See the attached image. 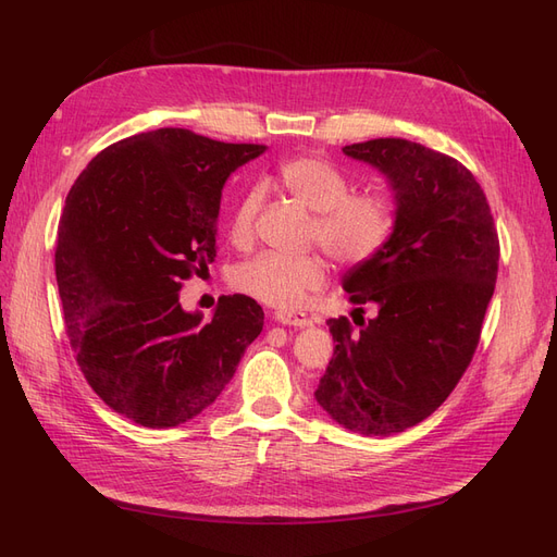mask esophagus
<instances>
[{"label": "esophagus", "mask_w": 557, "mask_h": 557, "mask_svg": "<svg viewBox=\"0 0 557 557\" xmlns=\"http://www.w3.org/2000/svg\"><path fill=\"white\" fill-rule=\"evenodd\" d=\"M274 320H278L281 325H290V327H309L311 318L305 311H276Z\"/></svg>", "instance_id": "esophagus-1"}]
</instances>
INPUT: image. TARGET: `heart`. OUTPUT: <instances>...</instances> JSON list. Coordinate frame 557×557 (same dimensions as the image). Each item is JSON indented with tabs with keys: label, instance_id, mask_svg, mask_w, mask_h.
<instances>
[{
	"label": "heart",
	"instance_id": "1",
	"mask_svg": "<svg viewBox=\"0 0 557 557\" xmlns=\"http://www.w3.org/2000/svg\"><path fill=\"white\" fill-rule=\"evenodd\" d=\"M276 178L293 199L313 211L309 237L336 262L362 264L374 260L393 239L397 209L383 190H352V178L327 158L295 156L278 164ZM260 193L250 188L232 211L230 244L246 250L256 242ZM327 278V262L320 252L283 256L264 250L234 267L232 285L267 307L295 309Z\"/></svg>",
	"mask_w": 557,
	"mask_h": 557
}]
</instances>
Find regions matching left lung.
Returning a JSON list of instances; mask_svg holds the SVG:
<instances>
[{"label":"left lung","mask_w":557,"mask_h":557,"mask_svg":"<svg viewBox=\"0 0 557 557\" xmlns=\"http://www.w3.org/2000/svg\"><path fill=\"white\" fill-rule=\"evenodd\" d=\"M391 178L393 239L344 278L362 318H330L334 356L315 399L336 423L393 434L442 407L474 358L495 293L499 237L485 193L462 162L407 139L344 146Z\"/></svg>","instance_id":"1"}]
</instances>
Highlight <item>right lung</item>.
I'll list each match as a JSON object with an SVG mask.
<instances>
[{"label":"right lung","mask_w":557,"mask_h":557,"mask_svg":"<svg viewBox=\"0 0 557 557\" xmlns=\"http://www.w3.org/2000/svg\"><path fill=\"white\" fill-rule=\"evenodd\" d=\"M264 148L141 132L92 158L66 195L55 246L66 336L88 385L137 425L205 411L262 332L256 299L223 295L201 320L178 293L209 274L227 176Z\"/></svg>","instance_id":"add662e5"}]
</instances>
